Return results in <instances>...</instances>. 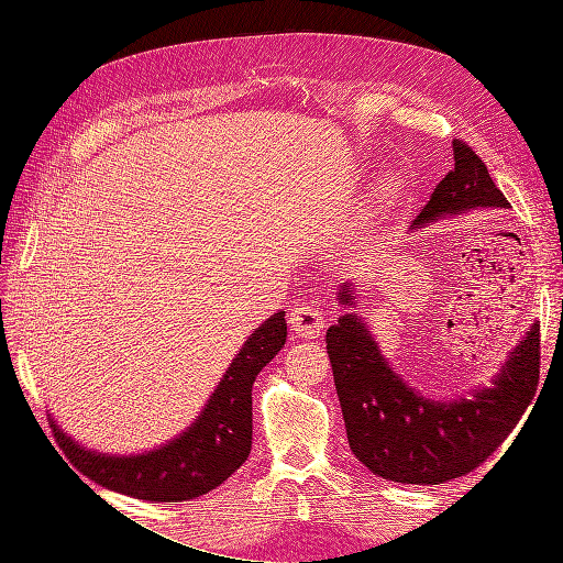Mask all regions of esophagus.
Here are the masks:
<instances>
[{
    "label": "esophagus",
    "mask_w": 563,
    "mask_h": 563,
    "mask_svg": "<svg viewBox=\"0 0 563 563\" xmlns=\"http://www.w3.org/2000/svg\"><path fill=\"white\" fill-rule=\"evenodd\" d=\"M288 323H291V331L300 338H319L323 329V314L317 305L300 302L288 314Z\"/></svg>",
    "instance_id": "obj_1"
}]
</instances>
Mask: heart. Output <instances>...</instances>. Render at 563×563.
Returning <instances> with one entry per match:
<instances>
[{"mask_svg":"<svg viewBox=\"0 0 563 563\" xmlns=\"http://www.w3.org/2000/svg\"><path fill=\"white\" fill-rule=\"evenodd\" d=\"M397 192H399L397 180H387L385 187H383V195H385V197H397Z\"/></svg>","mask_w":563,"mask_h":563,"instance_id":"heart-1","label":"heart"}]
</instances>
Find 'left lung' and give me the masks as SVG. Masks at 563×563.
<instances>
[{
  "label": "left lung",
  "instance_id": "left-lung-1",
  "mask_svg": "<svg viewBox=\"0 0 563 563\" xmlns=\"http://www.w3.org/2000/svg\"><path fill=\"white\" fill-rule=\"evenodd\" d=\"M476 209H509V201L479 155L453 141V172L434 187L411 230ZM354 298L352 284L340 286V305ZM327 350L352 453L373 474L399 484H444L479 467L517 428L540 380V323L509 352L490 387L451 401L406 385L354 312L327 331Z\"/></svg>",
  "mask_w": 563,
  "mask_h": 563
}]
</instances>
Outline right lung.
I'll use <instances>...</instances> for the list:
<instances>
[{"label": "right lung", "mask_w": 563, "mask_h": 563, "mask_svg": "<svg viewBox=\"0 0 563 563\" xmlns=\"http://www.w3.org/2000/svg\"><path fill=\"white\" fill-rule=\"evenodd\" d=\"M284 343L286 319L277 312L249 335L190 428L159 449L135 455L96 453L67 437L54 418L51 428L70 463L100 486L150 503L199 498L246 463L253 434V380Z\"/></svg>", "instance_id": "right-lung-1"}]
</instances>
